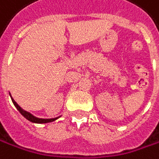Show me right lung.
Returning a JSON list of instances; mask_svg holds the SVG:
<instances>
[{
	"instance_id": "1",
	"label": "right lung",
	"mask_w": 159,
	"mask_h": 159,
	"mask_svg": "<svg viewBox=\"0 0 159 159\" xmlns=\"http://www.w3.org/2000/svg\"><path fill=\"white\" fill-rule=\"evenodd\" d=\"M10 94V93H9ZM10 97H11V95H10ZM11 99H12V102H13V104H14V106L16 107V109L20 111V113L23 115V116L25 117V118H26L28 121H30V122H32V123H38V124H45V123H49V122H52V121H55L56 119H58L59 117H56V118H48V119H45V118H38V117H35L34 115H32L30 112H28V111H25V110H23L18 104L15 102V100L11 97Z\"/></svg>"
}]
</instances>
